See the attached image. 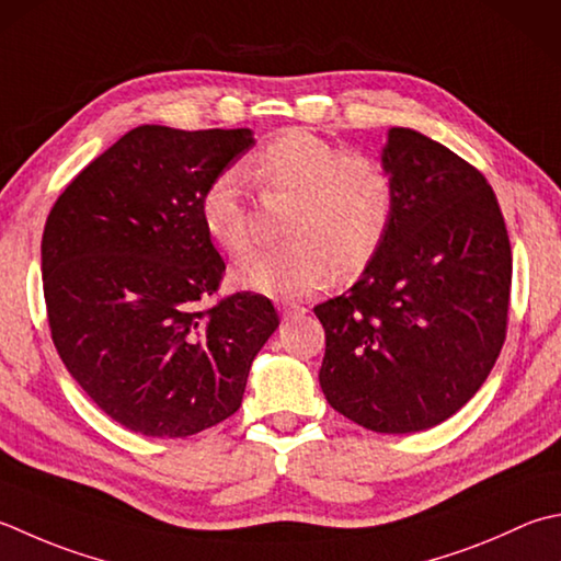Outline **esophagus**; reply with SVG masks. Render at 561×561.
<instances>
[{"mask_svg": "<svg viewBox=\"0 0 561 561\" xmlns=\"http://www.w3.org/2000/svg\"><path fill=\"white\" fill-rule=\"evenodd\" d=\"M279 311H282L284 318H296V316H304L306 313V306L294 304V301H282L279 304Z\"/></svg>", "mask_w": 561, "mask_h": 561, "instance_id": "obj_1", "label": "esophagus"}]
</instances>
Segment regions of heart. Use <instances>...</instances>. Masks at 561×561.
Masks as SVG:
<instances>
[{
    "instance_id": "1",
    "label": "heart",
    "mask_w": 561,
    "mask_h": 561,
    "mask_svg": "<svg viewBox=\"0 0 561 561\" xmlns=\"http://www.w3.org/2000/svg\"><path fill=\"white\" fill-rule=\"evenodd\" d=\"M243 174L265 202L289 199L282 216L289 238L238 272L245 289L267 296H306L328 287L337 270H365L397 214V180L387 162L304 128L267 140L245 160ZM202 221L228 257L250 255L255 226L238 172H221L206 186Z\"/></svg>"
}]
</instances>
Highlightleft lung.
I'll use <instances>...</instances> for the list:
<instances>
[{"instance_id":"8db88e82","label":"left lung","mask_w":561,"mask_h":561,"mask_svg":"<svg viewBox=\"0 0 561 561\" xmlns=\"http://www.w3.org/2000/svg\"><path fill=\"white\" fill-rule=\"evenodd\" d=\"M397 214L353 289L316 306L328 403L375 433H419L474 397L506 340L511 240L491 184L449 148L391 128Z\"/></svg>"}]
</instances>
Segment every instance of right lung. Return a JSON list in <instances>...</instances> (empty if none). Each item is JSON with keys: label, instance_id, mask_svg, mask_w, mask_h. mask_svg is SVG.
Instances as JSON below:
<instances>
[{"label": "right lung", "instance_id": "obj_1", "mask_svg": "<svg viewBox=\"0 0 561 561\" xmlns=\"http://www.w3.org/2000/svg\"><path fill=\"white\" fill-rule=\"evenodd\" d=\"M252 146L250 128L138 126L50 208L41 243L50 337L87 397L128 431L186 437L226 421L277 331L262 294L206 306L226 262L202 196Z\"/></svg>", "mask_w": 561, "mask_h": 561}]
</instances>
